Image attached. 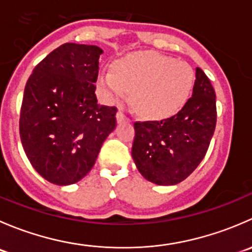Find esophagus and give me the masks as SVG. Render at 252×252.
<instances>
[{"label": "esophagus", "mask_w": 252, "mask_h": 252, "mask_svg": "<svg viewBox=\"0 0 252 252\" xmlns=\"http://www.w3.org/2000/svg\"><path fill=\"white\" fill-rule=\"evenodd\" d=\"M116 117H117V122H118V123H122V122H128L129 121L128 117H126V114H124L122 111L117 112Z\"/></svg>", "instance_id": "1"}]
</instances>
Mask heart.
<instances>
[{
	"label": "heart",
	"instance_id": "obj_1",
	"mask_svg": "<svg viewBox=\"0 0 252 252\" xmlns=\"http://www.w3.org/2000/svg\"><path fill=\"white\" fill-rule=\"evenodd\" d=\"M195 74L188 63L152 52L130 53L112 70H102L98 84L111 98L130 94L134 108L147 118H167L187 103Z\"/></svg>",
	"mask_w": 252,
	"mask_h": 252
}]
</instances>
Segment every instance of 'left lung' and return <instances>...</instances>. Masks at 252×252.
I'll return each instance as SVG.
<instances>
[{
  "mask_svg": "<svg viewBox=\"0 0 252 252\" xmlns=\"http://www.w3.org/2000/svg\"><path fill=\"white\" fill-rule=\"evenodd\" d=\"M216 94L196 68L192 96L171 118L135 122L131 156L142 177L157 185H175L196 169L216 128Z\"/></svg>",
  "mask_w": 252,
  "mask_h": 252,
  "instance_id": "obj_1",
  "label": "left lung"
}]
</instances>
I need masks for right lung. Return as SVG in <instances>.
<instances>
[{
    "mask_svg": "<svg viewBox=\"0 0 252 252\" xmlns=\"http://www.w3.org/2000/svg\"><path fill=\"white\" fill-rule=\"evenodd\" d=\"M103 51L94 45H61L28 79L19 133L27 157L56 185L83 179L116 128V107L97 103L95 83Z\"/></svg>",
    "mask_w": 252,
    "mask_h": 252,
    "instance_id": "add662e5",
    "label": "right lung"
}]
</instances>
